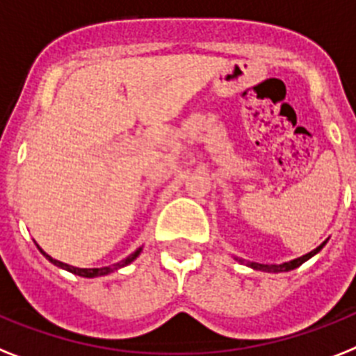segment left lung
Segmentation results:
<instances>
[{
    "mask_svg": "<svg viewBox=\"0 0 356 356\" xmlns=\"http://www.w3.org/2000/svg\"><path fill=\"white\" fill-rule=\"evenodd\" d=\"M325 243H327V240L325 242H322L316 249H313V251H309L307 254H302V257L295 258V260H289V262H284V264H258V262H248V260H242V258H236L234 257V260L240 264H245L248 267H251V269H254V271H264V273H286V271H293V269H296V267H300L302 264L307 262L309 258H313L316 254V252L320 251V249L324 248Z\"/></svg>",
    "mask_w": 356,
    "mask_h": 356,
    "instance_id": "left-lung-1",
    "label": "left lung"
}]
</instances>
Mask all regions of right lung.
<instances>
[{"label": "right lung", "mask_w": 356, "mask_h": 356, "mask_svg": "<svg viewBox=\"0 0 356 356\" xmlns=\"http://www.w3.org/2000/svg\"><path fill=\"white\" fill-rule=\"evenodd\" d=\"M38 249H40V252L43 254V257L49 260L51 264H54L56 267H60V269H65V271L72 273V275H78V277H83V278H96V277H105V275H111V273L118 271V269H122V267L129 266L131 262H134L138 257H140V252H142V248H138L136 251L132 252V254H129L125 260H122V262L118 264H113V266H107V267H92V269H85V267H74V266H69V264H63L60 262V260H54V258L51 257V254H47L43 249L38 245Z\"/></svg>", "instance_id": "1"}]
</instances>
